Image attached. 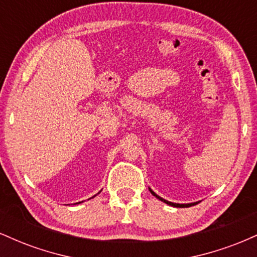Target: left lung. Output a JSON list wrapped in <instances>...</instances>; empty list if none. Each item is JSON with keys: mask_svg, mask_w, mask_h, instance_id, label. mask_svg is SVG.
<instances>
[{"mask_svg": "<svg viewBox=\"0 0 257 257\" xmlns=\"http://www.w3.org/2000/svg\"><path fill=\"white\" fill-rule=\"evenodd\" d=\"M150 192H151L153 196L156 197V198H158L159 200H162V202H164V203H167V204H169V205H172V206H176V208H188V206H192V205H196L197 204V202L196 203H188V204H178V203H173V202H168V200H166V199H163L162 198V197H159V196H157V194H156L155 192H153V191L151 190V188H150Z\"/></svg>", "mask_w": 257, "mask_h": 257, "instance_id": "8db88e82", "label": "left lung"}]
</instances>
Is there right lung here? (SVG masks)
Here are the masks:
<instances>
[{
  "label": "right lung",
  "mask_w": 257,
  "mask_h": 257,
  "mask_svg": "<svg viewBox=\"0 0 257 257\" xmlns=\"http://www.w3.org/2000/svg\"><path fill=\"white\" fill-rule=\"evenodd\" d=\"M95 196H96V194H95ZM95 196H94V197H95ZM91 198H93V197H91ZM79 203H81V202H79ZM76 204H77V203H76Z\"/></svg>",
  "instance_id": "right-lung-1"
}]
</instances>
